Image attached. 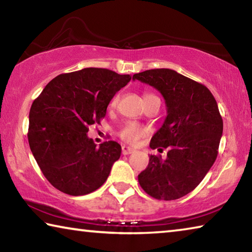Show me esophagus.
<instances>
[{
	"instance_id": "esophagus-1",
	"label": "esophagus",
	"mask_w": 252,
	"mask_h": 252,
	"mask_svg": "<svg viewBox=\"0 0 252 252\" xmlns=\"http://www.w3.org/2000/svg\"><path fill=\"white\" fill-rule=\"evenodd\" d=\"M132 152H134V150L130 147H126V146H122V155H131Z\"/></svg>"
}]
</instances>
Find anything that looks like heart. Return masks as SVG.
Instances as JSON below:
<instances>
[{
  "label": "heart",
  "instance_id": "1",
  "mask_svg": "<svg viewBox=\"0 0 252 252\" xmlns=\"http://www.w3.org/2000/svg\"><path fill=\"white\" fill-rule=\"evenodd\" d=\"M149 96H157V95L152 94V93H146V94H144V99ZM118 102H119V95H114L110 102V108H116ZM147 133H148V130L141 125H139V123L127 122L122 126L119 135H120V138L125 142L135 144L138 143L142 138H144V136L147 135Z\"/></svg>",
  "mask_w": 252,
  "mask_h": 252
}]
</instances>
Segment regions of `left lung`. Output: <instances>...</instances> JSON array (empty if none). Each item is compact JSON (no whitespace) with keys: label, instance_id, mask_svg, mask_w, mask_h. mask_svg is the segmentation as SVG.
Segmentation results:
<instances>
[{"label":"left lung","instance_id":"obj_1","mask_svg":"<svg viewBox=\"0 0 252 252\" xmlns=\"http://www.w3.org/2000/svg\"><path fill=\"white\" fill-rule=\"evenodd\" d=\"M132 79L156 88L168 113L150 142L151 149H168L167 159L150 156L138 176L140 186L158 200L182 198L197 188L218 156L223 130L218 104L206 85L174 70H147Z\"/></svg>","mask_w":252,"mask_h":252}]
</instances>
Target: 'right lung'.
<instances>
[{
  "mask_svg": "<svg viewBox=\"0 0 252 252\" xmlns=\"http://www.w3.org/2000/svg\"><path fill=\"white\" fill-rule=\"evenodd\" d=\"M130 74L100 67L58 75L33 101L29 114L30 149L48 181L70 195L91 193L103 185L121 156V146L99 147L88 136L100 125L114 94L130 82Z\"/></svg>",
  "mask_w": 252,
  "mask_h": 252,
  "instance_id": "right-lung-1",
  "label": "right lung"
}]
</instances>
